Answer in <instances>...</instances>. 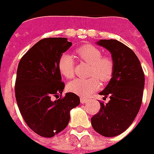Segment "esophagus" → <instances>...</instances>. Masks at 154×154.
Masks as SVG:
<instances>
[{
  "instance_id": "obj_1",
  "label": "esophagus",
  "mask_w": 154,
  "mask_h": 154,
  "mask_svg": "<svg viewBox=\"0 0 154 154\" xmlns=\"http://www.w3.org/2000/svg\"><path fill=\"white\" fill-rule=\"evenodd\" d=\"M87 102H88V100H87V99L84 98V97H82V98H81V103H82V104H86Z\"/></svg>"
}]
</instances>
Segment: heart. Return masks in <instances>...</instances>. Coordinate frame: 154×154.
I'll list each match as a JSON object with an SVG mask.
<instances>
[{"label": "heart", "mask_w": 154, "mask_h": 154, "mask_svg": "<svg viewBox=\"0 0 154 154\" xmlns=\"http://www.w3.org/2000/svg\"><path fill=\"white\" fill-rule=\"evenodd\" d=\"M81 60L90 65L89 77L87 80L75 79L67 85L69 93L87 97L100 89L101 83L108 82L112 79L114 73V61L109 56H102V52L93 45H84L76 50ZM58 70L66 79H71L74 76V61L70 55L64 53L58 60Z\"/></svg>", "instance_id": "heart-1"}]
</instances>
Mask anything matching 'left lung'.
<instances>
[{
  "mask_svg": "<svg viewBox=\"0 0 154 154\" xmlns=\"http://www.w3.org/2000/svg\"><path fill=\"white\" fill-rule=\"evenodd\" d=\"M100 46L110 52L114 61V73L105 89L99 93L109 97L107 104L91 118L96 132L112 137L122 134L133 123L141 107L145 86V75L134 52L117 40H100Z\"/></svg>",
  "mask_w": 154,
  "mask_h": 154,
  "instance_id": "left-lung-1",
  "label": "left lung"
}]
</instances>
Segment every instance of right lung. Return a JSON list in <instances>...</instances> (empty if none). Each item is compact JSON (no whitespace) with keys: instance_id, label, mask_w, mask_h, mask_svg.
Segmentation results:
<instances>
[{"instance_id":"obj_1","label":"right lung","mask_w":154,"mask_h":154,"mask_svg":"<svg viewBox=\"0 0 154 154\" xmlns=\"http://www.w3.org/2000/svg\"><path fill=\"white\" fill-rule=\"evenodd\" d=\"M72 45L65 37L45 38L20 59L17 71L15 96L20 114L32 131L52 137L68 125L70 110L80 104L79 97L61 95L65 83L58 70V60Z\"/></svg>"}]
</instances>
